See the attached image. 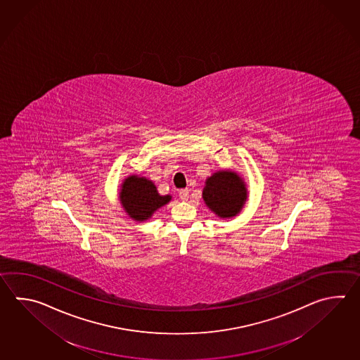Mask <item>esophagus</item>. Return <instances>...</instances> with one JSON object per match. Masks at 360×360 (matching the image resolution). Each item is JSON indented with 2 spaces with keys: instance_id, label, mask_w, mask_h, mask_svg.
<instances>
[{
  "instance_id": "34e87169",
  "label": "esophagus",
  "mask_w": 360,
  "mask_h": 360,
  "mask_svg": "<svg viewBox=\"0 0 360 360\" xmlns=\"http://www.w3.org/2000/svg\"><path fill=\"white\" fill-rule=\"evenodd\" d=\"M188 188H184V190H181V191L178 192V195H179V198L182 200V201H187L188 200Z\"/></svg>"
}]
</instances>
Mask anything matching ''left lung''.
<instances>
[{
    "label": "left lung",
    "instance_id": "8db88e82",
    "mask_svg": "<svg viewBox=\"0 0 360 360\" xmlns=\"http://www.w3.org/2000/svg\"><path fill=\"white\" fill-rule=\"evenodd\" d=\"M202 198L214 214L228 219L241 212L248 200V188L236 172L219 170L206 179Z\"/></svg>",
    "mask_w": 360,
    "mask_h": 360
}]
</instances>
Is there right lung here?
<instances>
[{
	"instance_id": "obj_1",
	"label": "right lung",
	"mask_w": 360,
	"mask_h": 360,
	"mask_svg": "<svg viewBox=\"0 0 360 360\" xmlns=\"http://www.w3.org/2000/svg\"><path fill=\"white\" fill-rule=\"evenodd\" d=\"M119 198L129 218L143 221L151 218L158 209L167 205L172 196L159 195L156 186L145 176H129L122 184Z\"/></svg>"
}]
</instances>
